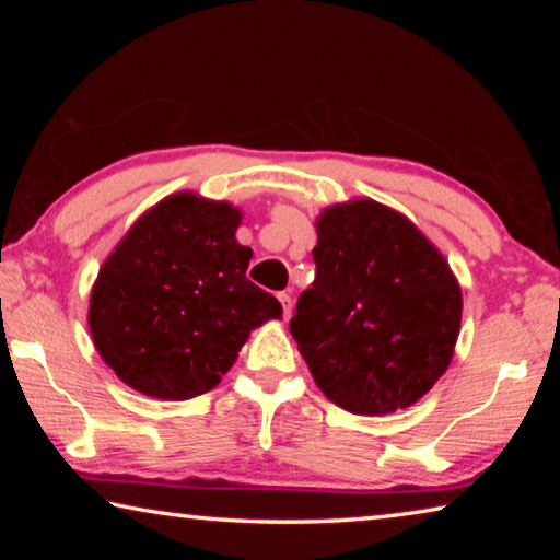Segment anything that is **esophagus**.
<instances>
[{
  "label": "esophagus",
  "instance_id": "34e87169",
  "mask_svg": "<svg viewBox=\"0 0 560 560\" xmlns=\"http://www.w3.org/2000/svg\"><path fill=\"white\" fill-rule=\"evenodd\" d=\"M279 301H281V306H283V316L291 318V311H293V299H291V293L281 291V293H279Z\"/></svg>",
  "mask_w": 560,
  "mask_h": 560
}]
</instances>
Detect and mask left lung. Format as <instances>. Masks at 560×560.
I'll return each mask as SVG.
<instances>
[{"instance_id": "left-lung-1", "label": "left lung", "mask_w": 560, "mask_h": 560, "mask_svg": "<svg viewBox=\"0 0 560 560\" xmlns=\"http://www.w3.org/2000/svg\"><path fill=\"white\" fill-rule=\"evenodd\" d=\"M316 279L291 318L311 375L353 415L415 405L452 363L462 289L428 236L375 200L316 220Z\"/></svg>"}]
</instances>
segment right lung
Returning <instances> with one entry per match:
<instances>
[{"label": "right lung", "instance_id": "add662e5", "mask_svg": "<svg viewBox=\"0 0 560 560\" xmlns=\"http://www.w3.org/2000/svg\"><path fill=\"white\" fill-rule=\"evenodd\" d=\"M242 212L177 192L140 217L91 291L93 346L132 390L189 400L222 381L254 328L281 303L246 279Z\"/></svg>", "mask_w": 560, "mask_h": 560}]
</instances>
